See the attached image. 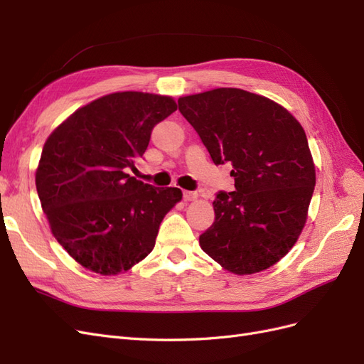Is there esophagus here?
<instances>
[{
  "label": "esophagus",
  "mask_w": 364,
  "mask_h": 364,
  "mask_svg": "<svg viewBox=\"0 0 364 364\" xmlns=\"http://www.w3.org/2000/svg\"><path fill=\"white\" fill-rule=\"evenodd\" d=\"M183 200L185 202H193L197 199V193L196 191H183Z\"/></svg>",
  "instance_id": "34e87169"
}]
</instances>
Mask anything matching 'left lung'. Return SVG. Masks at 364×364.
Listing matches in <instances>:
<instances>
[{
    "instance_id": "1",
    "label": "left lung",
    "mask_w": 364,
    "mask_h": 364,
    "mask_svg": "<svg viewBox=\"0 0 364 364\" xmlns=\"http://www.w3.org/2000/svg\"><path fill=\"white\" fill-rule=\"evenodd\" d=\"M179 111L215 165H232L235 191H218L203 252L235 274L266 270L301 235L316 170L302 126L287 109L237 87L181 97Z\"/></svg>"
}]
</instances>
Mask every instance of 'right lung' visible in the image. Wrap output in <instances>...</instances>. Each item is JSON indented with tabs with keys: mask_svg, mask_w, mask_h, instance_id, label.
Here are the masks:
<instances>
[{
	"mask_svg": "<svg viewBox=\"0 0 364 364\" xmlns=\"http://www.w3.org/2000/svg\"><path fill=\"white\" fill-rule=\"evenodd\" d=\"M171 97L115 92L86 105L48 136L36 190L51 232L87 270L118 274L155 247L159 225L182 199L129 174L151 130L171 115Z\"/></svg>",
	"mask_w": 364,
	"mask_h": 364,
	"instance_id": "1",
	"label": "right lung"
}]
</instances>
